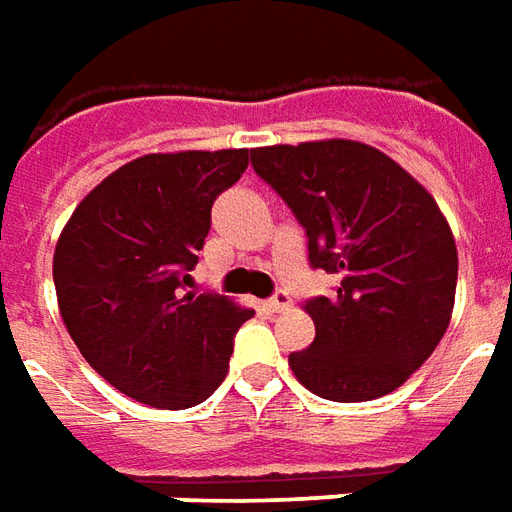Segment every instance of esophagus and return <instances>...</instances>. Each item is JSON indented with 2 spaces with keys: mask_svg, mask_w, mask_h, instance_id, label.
Returning <instances> with one entry per match:
<instances>
[{
  "mask_svg": "<svg viewBox=\"0 0 512 512\" xmlns=\"http://www.w3.org/2000/svg\"><path fill=\"white\" fill-rule=\"evenodd\" d=\"M290 304H293V301H290V293H285V290H277V293H274V296H271V299L266 301V307L271 312H282V310H288Z\"/></svg>",
  "mask_w": 512,
  "mask_h": 512,
  "instance_id": "esophagus-1",
  "label": "esophagus"
}]
</instances>
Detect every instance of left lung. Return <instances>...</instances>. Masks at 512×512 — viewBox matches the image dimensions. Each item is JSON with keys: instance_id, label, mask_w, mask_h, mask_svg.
Returning <instances> with one entry per match:
<instances>
[{"instance_id": "1", "label": "left lung", "mask_w": 512, "mask_h": 512, "mask_svg": "<svg viewBox=\"0 0 512 512\" xmlns=\"http://www.w3.org/2000/svg\"><path fill=\"white\" fill-rule=\"evenodd\" d=\"M252 167L307 233L310 266L337 288L304 304L310 348L293 376L337 403L389 395L447 332L458 249L444 213L397 161L354 139L252 150Z\"/></svg>"}]
</instances>
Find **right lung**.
Masks as SVG:
<instances>
[{"instance_id":"1","label":"right lung","mask_w":512,"mask_h":512,"mask_svg":"<svg viewBox=\"0 0 512 512\" xmlns=\"http://www.w3.org/2000/svg\"><path fill=\"white\" fill-rule=\"evenodd\" d=\"M249 150L134 158L84 197L54 249L60 315L95 373L153 408H191L230 367L255 312L191 293L213 200L244 175Z\"/></svg>"}]
</instances>
